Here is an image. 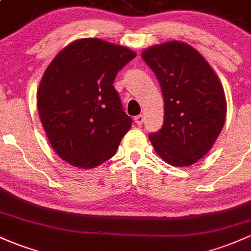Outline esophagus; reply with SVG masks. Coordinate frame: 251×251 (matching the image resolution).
<instances>
[{"instance_id":"esophagus-1","label":"esophagus","mask_w":251,"mask_h":251,"mask_svg":"<svg viewBox=\"0 0 251 251\" xmlns=\"http://www.w3.org/2000/svg\"><path fill=\"white\" fill-rule=\"evenodd\" d=\"M134 120H135L136 125L141 126L142 123H144V121H145V116L144 115H139V116H136V117L134 118Z\"/></svg>"}]
</instances>
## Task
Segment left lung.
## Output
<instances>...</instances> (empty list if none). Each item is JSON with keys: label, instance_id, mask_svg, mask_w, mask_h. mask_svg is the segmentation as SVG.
<instances>
[{"label": "left lung", "instance_id": "8db88e82", "mask_svg": "<svg viewBox=\"0 0 251 251\" xmlns=\"http://www.w3.org/2000/svg\"><path fill=\"white\" fill-rule=\"evenodd\" d=\"M141 57L164 97L163 126L150 134L151 142L170 165H193L208 153L225 123L222 82L203 56L185 43L153 45Z\"/></svg>", "mask_w": 251, "mask_h": 251}]
</instances>
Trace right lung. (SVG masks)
I'll use <instances>...</instances> for the list:
<instances>
[{
    "mask_svg": "<svg viewBox=\"0 0 251 251\" xmlns=\"http://www.w3.org/2000/svg\"><path fill=\"white\" fill-rule=\"evenodd\" d=\"M135 56L126 47L83 38L51 61L39 83L37 106L51 146L64 161L92 169L114 157L133 122L114 81Z\"/></svg>",
    "mask_w": 251,
    "mask_h": 251,
    "instance_id": "right-lung-1",
    "label": "right lung"
}]
</instances>
